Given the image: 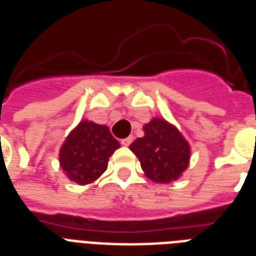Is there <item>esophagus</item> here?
Segmentation results:
<instances>
[{
	"mask_svg": "<svg viewBox=\"0 0 256 256\" xmlns=\"http://www.w3.org/2000/svg\"><path fill=\"white\" fill-rule=\"evenodd\" d=\"M132 140H134V136H128V138H124V140H120V144H124V146H128V144L132 142Z\"/></svg>",
	"mask_w": 256,
	"mask_h": 256,
	"instance_id": "34e87169",
	"label": "esophagus"
}]
</instances>
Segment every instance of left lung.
<instances>
[{
    "label": "left lung",
    "instance_id": "obj_1",
    "mask_svg": "<svg viewBox=\"0 0 256 256\" xmlns=\"http://www.w3.org/2000/svg\"><path fill=\"white\" fill-rule=\"evenodd\" d=\"M130 150L140 160L144 175L152 182L170 183L179 179L190 164V144L182 132L164 118H152L144 126Z\"/></svg>",
    "mask_w": 256,
    "mask_h": 256
}]
</instances>
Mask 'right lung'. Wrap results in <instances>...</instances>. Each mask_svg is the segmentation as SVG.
<instances>
[{
  "label": "right lung",
  "instance_id": "1",
  "mask_svg": "<svg viewBox=\"0 0 256 256\" xmlns=\"http://www.w3.org/2000/svg\"><path fill=\"white\" fill-rule=\"evenodd\" d=\"M120 148L108 126L84 120L62 144L60 166L72 182L90 184L106 171L108 158Z\"/></svg>",
  "mask_w": 256,
  "mask_h": 256
}]
</instances>
